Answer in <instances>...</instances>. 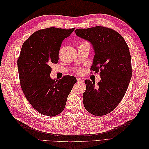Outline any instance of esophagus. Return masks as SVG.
<instances>
[{
  "label": "esophagus",
  "instance_id": "1",
  "mask_svg": "<svg viewBox=\"0 0 149 149\" xmlns=\"http://www.w3.org/2000/svg\"><path fill=\"white\" fill-rule=\"evenodd\" d=\"M77 83H82V82H84V80L79 78V77H77Z\"/></svg>",
  "mask_w": 149,
  "mask_h": 149
}]
</instances>
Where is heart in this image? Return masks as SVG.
I'll use <instances>...</instances> for the list:
<instances>
[{"label":"heart","instance_id":"1","mask_svg":"<svg viewBox=\"0 0 149 149\" xmlns=\"http://www.w3.org/2000/svg\"><path fill=\"white\" fill-rule=\"evenodd\" d=\"M78 72H79V73L81 72V70H78Z\"/></svg>","mask_w":149,"mask_h":149}]
</instances>
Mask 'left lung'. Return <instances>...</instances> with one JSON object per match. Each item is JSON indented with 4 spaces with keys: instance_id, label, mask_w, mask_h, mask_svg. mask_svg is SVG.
<instances>
[{
    "instance_id": "1",
    "label": "left lung",
    "mask_w": 149,
    "mask_h": 149,
    "mask_svg": "<svg viewBox=\"0 0 149 149\" xmlns=\"http://www.w3.org/2000/svg\"><path fill=\"white\" fill-rule=\"evenodd\" d=\"M77 36L90 42L95 56L91 70L99 72L101 81H85L84 107L95 116L107 115L124 96L132 75L128 45L120 34L110 28L97 26L74 31Z\"/></svg>"
}]
</instances>
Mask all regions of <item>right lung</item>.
Segmentation results:
<instances>
[{
  "label": "right lung",
  "mask_w": 149,
  "mask_h": 149,
  "mask_svg": "<svg viewBox=\"0 0 149 149\" xmlns=\"http://www.w3.org/2000/svg\"><path fill=\"white\" fill-rule=\"evenodd\" d=\"M74 28H48L37 31L24 43L17 60L20 86L28 101L42 115H59L65 107L68 95L76 79L65 76L52 79L51 65L59 61L62 41Z\"/></svg>",
  "instance_id": "obj_1"
}]
</instances>
